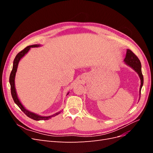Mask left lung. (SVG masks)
Listing matches in <instances>:
<instances>
[{
  "mask_svg": "<svg viewBox=\"0 0 153 153\" xmlns=\"http://www.w3.org/2000/svg\"><path fill=\"white\" fill-rule=\"evenodd\" d=\"M124 61L125 64L131 68L135 70L137 74L140 77V82H141V85L140 87V92H141V89L142 87L143 84V75L142 73V69H141V63L140 60L138 59V58L136 56L131 50L128 49L127 52H126V57H125Z\"/></svg>",
  "mask_w": 153,
  "mask_h": 153,
  "instance_id": "left-lung-1",
  "label": "left lung"
}]
</instances>
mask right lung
I'll use <instances>...</instances> for the list:
<instances>
[{
    "label": "right lung",
    "instance_id": "obj_1",
    "mask_svg": "<svg viewBox=\"0 0 153 153\" xmlns=\"http://www.w3.org/2000/svg\"><path fill=\"white\" fill-rule=\"evenodd\" d=\"M41 47L40 45H30L27 47L25 48H24L23 50H22L20 52L18 53L16 56L15 57V59H14L13 61V69L11 72L10 74V85H11V95L13 97V99L15 101V103L19 106V108L22 110V112H24L27 116H28L30 119H32L34 120H36V121H41V120H48L50 118H52V117L56 116L58 114L61 112V111H60L59 112H57L56 114H53L52 115H50V116H41V115H39L38 114H36L34 112H32L30 111L27 110L24 105L22 104L20 102V100L18 99L17 93L15 89V75H16V73L17 71V68L18 66V63H19L20 59L24 56L27 53L29 52L30 50V48H35V47ZM69 92H68L67 95H68Z\"/></svg>",
    "mask_w": 153,
    "mask_h": 153
}]
</instances>
